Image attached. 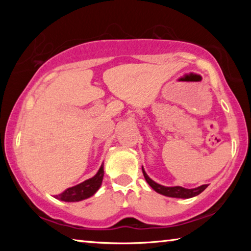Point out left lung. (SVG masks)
I'll return each instance as SVG.
<instances>
[{
	"mask_svg": "<svg viewBox=\"0 0 251 251\" xmlns=\"http://www.w3.org/2000/svg\"><path fill=\"white\" fill-rule=\"evenodd\" d=\"M143 174H144V177H145L146 181L148 182V185H150L151 188L155 190V192L164 195V196H167V197L190 198V197L197 196V195L202 193L208 186V185H202V186L197 187V188H193V189H187V188H184V187H180V186L165 187V186L157 184V182H155L154 180H151V178L147 176V174L145 173L144 169H143Z\"/></svg>",
	"mask_w": 251,
	"mask_h": 251,
	"instance_id": "obj_1",
	"label": "left lung"
}]
</instances>
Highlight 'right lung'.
Returning a JSON list of instances; mask_svg holds the SVG:
<instances>
[{"label":"right lung","instance_id":"obj_1","mask_svg":"<svg viewBox=\"0 0 251 251\" xmlns=\"http://www.w3.org/2000/svg\"><path fill=\"white\" fill-rule=\"evenodd\" d=\"M104 177V166L101 165L100 171L94 177L85 180L80 184L71 188L65 189L64 192L56 195V198L63 201H79L94 195L101 185Z\"/></svg>","mask_w":251,"mask_h":251}]
</instances>
